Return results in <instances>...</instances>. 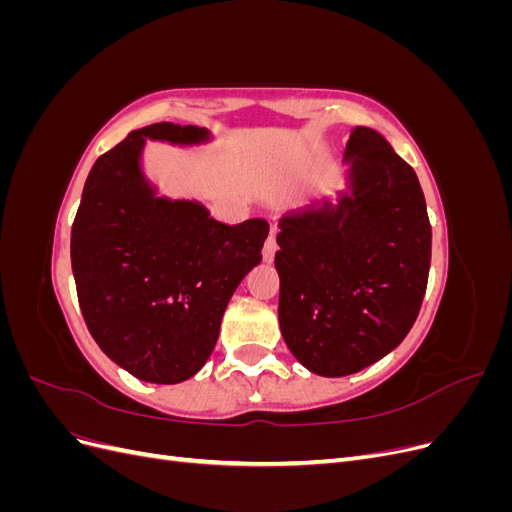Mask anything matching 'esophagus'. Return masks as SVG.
Segmentation results:
<instances>
[{
	"instance_id": "1",
	"label": "esophagus",
	"mask_w": 512,
	"mask_h": 512,
	"mask_svg": "<svg viewBox=\"0 0 512 512\" xmlns=\"http://www.w3.org/2000/svg\"><path fill=\"white\" fill-rule=\"evenodd\" d=\"M275 250H277V243H275V228H271V232H269V237H267V241H265V247H262V256H265V260H273V256H275Z\"/></svg>"
}]
</instances>
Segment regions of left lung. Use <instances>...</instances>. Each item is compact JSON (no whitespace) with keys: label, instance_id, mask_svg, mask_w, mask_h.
<instances>
[{"label":"left lung","instance_id":"left-lung-1","mask_svg":"<svg viewBox=\"0 0 512 512\" xmlns=\"http://www.w3.org/2000/svg\"><path fill=\"white\" fill-rule=\"evenodd\" d=\"M352 196L288 218L280 250V327L309 371L339 378L380 361L421 312L431 224L414 168L359 126L346 145Z\"/></svg>","mask_w":512,"mask_h":512}]
</instances>
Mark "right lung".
I'll list each match as a JSON object with an SVG mask.
<instances>
[{
	"mask_svg": "<svg viewBox=\"0 0 512 512\" xmlns=\"http://www.w3.org/2000/svg\"><path fill=\"white\" fill-rule=\"evenodd\" d=\"M205 136L170 121L130 132L91 166L72 224L87 329L108 359L145 382H183L207 363L232 292L269 235L267 220L222 224L198 203L156 198L143 181L145 138Z\"/></svg>",
	"mask_w": 512,
	"mask_h": 512,
	"instance_id": "obj_1",
	"label": "right lung"
}]
</instances>
